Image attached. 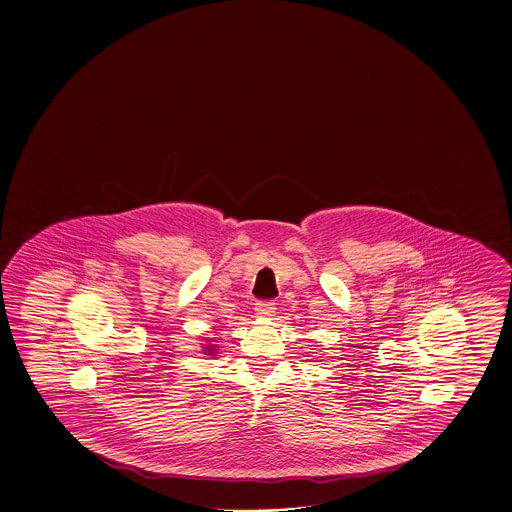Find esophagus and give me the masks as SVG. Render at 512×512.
<instances>
[{"mask_svg":"<svg viewBox=\"0 0 512 512\" xmlns=\"http://www.w3.org/2000/svg\"><path fill=\"white\" fill-rule=\"evenodd\" d=\"M254 310H256L258 316H273L277 307H275L273 301H258Z\"/></svg>","mask_w":512,"mask_h":512,"instance_id":"34e87169","label":"esophagus"}]
</instances>
